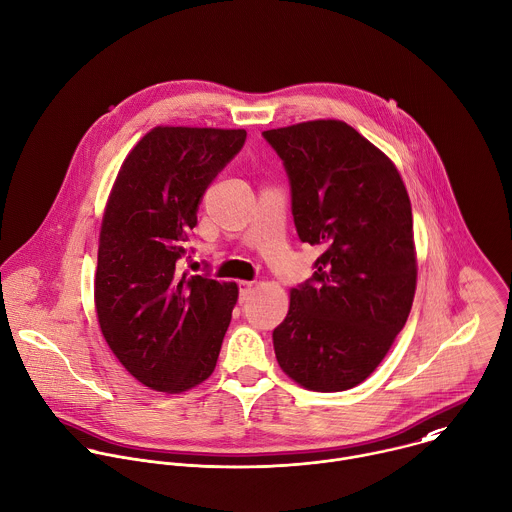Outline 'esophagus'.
I'll return each mask as SVG.
<instances>
[{
    "mask_svg": "<svg viewBox=\"0 0 512 512\" xmlns=\"http://www.w3.org/2000/svg\"><path fill=\"white\" fill-rule=\"evenodd\" d=\"M252 288H254V282H250V280H242V282H238V290H240V302H246V300H248V296H250Z\"/></svg>",
    "mask_w": 512,
    "mask_h": 512,
    "instance_id": "1",
    "label": "esophagus"
}]
</instances>
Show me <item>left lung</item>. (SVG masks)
<instances>
[{
  "label": "left lung",
  "mask_w": 512,
  "mask_h": 512,
  "mask_svg": "<svg viewBox=\"0 0 512 512\" xmlns=\"http://www.w3.org/2000/svg\"><path fill=\"white\" fill-rule=\"evenodd\" d=\"M290 182L298 238L324 252L274 328L280 368L308 390L366 380L406 324L416 290L412 208L394 164L338 120L262 132Z\"/></svg>",
  "instance_id": "obj_1"
}]
</instances>
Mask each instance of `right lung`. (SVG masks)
I'll use <instances>...</instances> for the list:
<instances>
[{"label": "right lung", "mask_w": 512, "mask_h": 512, "mask_svg": "<svg viewBox=\"0 0 512 512\" xmlns=\"http://www.w3.org/2000/svg\"><path fill=\"white\" fill-rule=\"evenodd\" d=\"M244 130L158 126L124 160L100 232L94 282L102 334L142 384L184 392L216 368L238 300L234 282L186 276L178 260L212 180Z\"/></svg>", "instance_id": "1"}]
</instances>
